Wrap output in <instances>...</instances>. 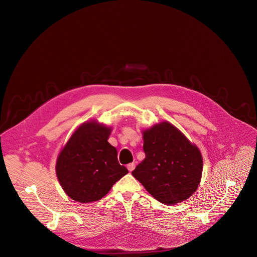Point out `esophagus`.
Segmentation results:
<instances>
[{"label":"esophagus","instance_id":"1","mask_svg":"<svg viewBox=\"0 0 257 257\" xmlns=\"http://www.w3.org/2000/svg\"><path fill=\"white\" fill-rule=\"evenodd\" d=\"M127 169L129 172H132L134 169H135V164L134 163H131L129 165H127Z\"/></svg>","mask_w":257,"mask_h":257}]
</instances>
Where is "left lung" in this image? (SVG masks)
I'll use <instances>...</instances> for the list:
<instances>
[{
  "mask_svg": "<svg viewBox=\"0 0 257 257\" xmlns=\"http://www.w3.org/2000/svg\"><path fill=\"white\" fill-rule=\"evenodd\" d=\"M145 159L132 175L158 201L174 205L198 188L203 161L197 146L170 122L142 131Z\"/></svg>",
  "mask_w": 257,
  "mask_h": 257,
  "instance_id": "1",
  "label": "left lung"
}]
</instances>
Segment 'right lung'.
Here are the masks:
<instances>
[{
	"label": "right lung",
	"instance_id": "obj_1",
	"mask_svg": "<svg viewBox=\"0 0 257 257\" xmlns=\"http://www.w3.org/2000/svg\"><path fill=\"white\" fill-rule=\"evenodd\" d=\"M112 128L89 120L82 123L59 153L56 174L65 193L81 203L101 199L128 170L118 162L107 139Z\"/></svg>",
	"mask_w": 257,
	"mask_h": 257
}]
</instances>
